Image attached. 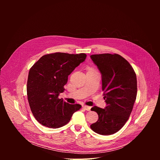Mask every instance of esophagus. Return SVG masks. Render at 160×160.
I'll return each mask as SVG.
<instances>
[{
    "label": "esophagus",
    "mask_w": 160,
    "mask_h": 160,
    "mask_svg": "<svg viewBox=\"0 0 160 160\" xmlns=\"http://www.w3.org/2000/svg\"><path fill=\"white\" fill-rule=\"evenodd\" d=\"M83 108L86 111H90L91 109V107L88 106H83Z\"/></svg>",
    "instance_id": "34e87169"
}]
</instances>
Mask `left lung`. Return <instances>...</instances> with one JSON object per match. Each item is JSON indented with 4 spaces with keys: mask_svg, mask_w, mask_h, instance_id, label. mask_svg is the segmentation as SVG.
Returning <instances> with one entry per match:
<instances>
[{
    "mask_svg": "<svg viewBox=\"0 0 160 160\" xmlns=\"http://www.w3.org/2000/svg\"><path fill=\"white\" fill-rule=\"evenodd\" d=\"M90 58L101 73L106 103L104 109L91 108L99 118L90 128L101 135H111L119 131L129 118L138 91L136 74L130 63L119 54H94Z\"/></svg>",
    "mask_w": 160,
    "mask_h": 160,
    "instance_id": "1",
    "label": "left lung"
}]
</instances>
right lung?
<instances>
[{"instance_id":"1","label":"right lung","mask_w":160,"mask_h":160,"mask_svg":"<svg viewBox=\"0 0 160 160\" xmlns=\"http://www.w3.org/2000/svg\"><path fill=\"white\" fill-rule=\"evenodd\" d=\"M87 57L84 53L56 52L42 56L30 68L27 96L35 119L42 125L57 128L67 124L80 104H70L59 99L65 90L68 75Z\"/></svg>"}]
</instances>
